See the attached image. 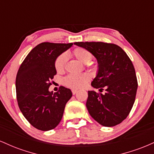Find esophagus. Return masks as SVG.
<instances>
[{"label": "esophagus", "mask_w": 154, "mask_h": 154, "mask_svg": "<svg viewBox=\"0 0 154 154\" xmlns=\"http://www.w3.org/2000/svg\"><path fill=\"white\" fill-rule=\"evenodd\" d=\"M72 94H73V95H75L76 93H77V90H75V89H73V90H72Z\"/></svg>", "instance_id": "obj_1"}]
</instances>
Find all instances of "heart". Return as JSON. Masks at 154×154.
<instances>
[{"instance_id": "obj_1", "label": "heart", "mask_w": 154, "mask_h": 154, "mask_svg": "<svg viewBox=\"0 0 154 154\" xmlns=\"http://www.w3.org/2000/svg\"><path fill=\"white\" fill-rule=\"evenodd\" d=\"M72 54L78 61L82 63H88L92 59V55L86 49L82 48H77L73 51ZM67 61V55L61 54L58 56L55 61V68L56 72L61 73L64 70L65 65ZM90 79V76L87 73L77 74V75H69L63 79V84L67 87L79 89L84 87Z\"/></svg>"}]
</instances>
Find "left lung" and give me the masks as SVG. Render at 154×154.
<instances>
[{"mask_svg":"<svg viewBox=\"0 0 154 154\" xmlns=\"http://www.w3.org/2000/svg\"><path fill=\"white\" fill-rule=\"evenodd\" d=\"M75 45L96 59L98 71L92 87L105 89L104 94L88 91L86 102L90 115L104 127L119 125L126 119L135 102L137 88L135 68L126 53L115 44L78 42Z\"/></svg>","mask_w":154,"mask_h":154,"instance_id":"obj_1","label":"left lung"}]
</instances>
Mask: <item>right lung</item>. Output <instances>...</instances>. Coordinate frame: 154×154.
Listing matches in <instances>:
<instances>
[{
  "mask_svg": "<svg viewBox=\"0 0 154 154\" xmlns=\"http://www.w3.org/2000/svg\"><path fill=\"white\" fill-rule=\"evenodd\" d=\"M72 45L40 43L26 56L17 72L16 91L19 109L26 119L42 131L57 127L72 96L71 90L63 86L57 93L49 91L56 75L55 61Z\"/></svg>",
  "mask_w": 154,
  "mask_h": 154,
  "instance_id": "right-lung-1",
  "label": "right lung"
}]
</instances>
